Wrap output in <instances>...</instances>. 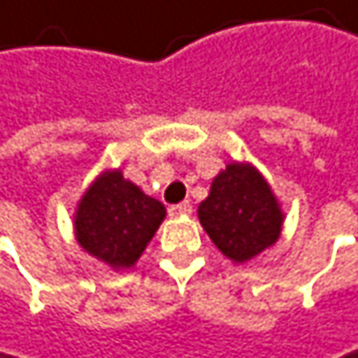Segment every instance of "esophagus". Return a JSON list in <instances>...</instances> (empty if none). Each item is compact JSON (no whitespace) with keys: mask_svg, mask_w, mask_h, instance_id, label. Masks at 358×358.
Returning a JSON list of instances; mask_svg holds the SVG:
<instances>
[{"mask_svg":"<svg viewBox=\"0 0 358 358\" xmlns=\"http://www.w3.org/2000/svg\"><path fill=\"white\" fill-rule=\"evenodd\" d=\"M187 214H191V203L189 201L169 206V216H187Z\"/></svg>","mask_w":358,"mask_h":358,"instance_id":"obj_1","label":"esophagus"}]
</instances>
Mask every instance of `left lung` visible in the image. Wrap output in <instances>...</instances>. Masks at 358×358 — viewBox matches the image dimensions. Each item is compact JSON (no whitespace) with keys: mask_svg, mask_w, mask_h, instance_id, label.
Returning a JSON list of instances; mask_svg holds the SVG:
<instances>
[{"mask_svg":"<svg viewBox=\"0 0 358 358\" xmlns=\"http://www.w3.org/2000/svg\"><path fill=\"white\" fill-rule=\"evenodd\" d=\"M197 216L214 246L234 263H246L273 246L285 222L269 182L255 165L240 161L216 173Z\"/></svg>","mask_w":358,"mask_h":358,"instance_id":"left-lung-1","label":"left lung"}]
</instances>
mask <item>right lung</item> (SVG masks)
<instances>
[{"label": "right lung", "mask_w": 358, "mask_h": 358, "mask_svg": "<svg viewBox=\"0 0 358 358\" xmlns=\"http://www.w3.org/2000/svg\"><path fill=\"white\" fill-rule=\"evenodd\" d=\"M165 206L127 180L120 169L101 171L73 214L76 240L112 269L138 263L165 218Z\"/></svg>", "instance_id": "right-lung-1"}]
</instances>
